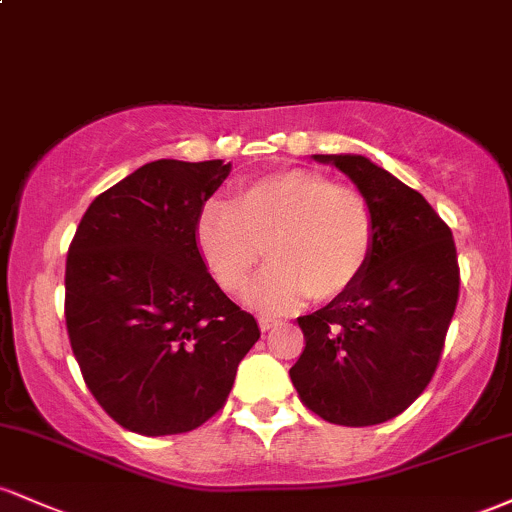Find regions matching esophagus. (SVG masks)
Here are the masks:
<instances>
[{
  "mask_svg": "<svg viewBox=\"0 0 512 512\" xmlns=\"http://www.w3.org/2000/svg\"><path fill=\"white\" fill-rule=\"evenodd\" d=\"M260 327H262V332H267V330H272V327H276V320H272V317H260Z\"/></svg>",
  "mask_w": 512,
  "mask_h": 512,
  "instance_id": "1",
  "label": "esophagus"
}]
</instances>
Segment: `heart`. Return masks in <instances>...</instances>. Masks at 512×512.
Here are the masks:
<instances>
[{"label": "heart", "mask_w": 512, "mask_h": 512, "mask_svg": "<svg viewBox=\"0 0 512 512\" xmlns=\"http://www.w3.org/2000/svg\"><path fill=\"white\" fill-rule=\"evenodd\" d=\"M197 248L221 289L262 313L296 308L303 298L332 301L366 272L375 245L373 207L354 187L325 175L284 170L238 190L236 204L209 202L197 216Z\"/></svg>", "instance_id": "b5f03b06"}]
</instances>
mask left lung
<instances>
[{
  "label": "left lung",
  "instance_id": "obj_1",
  "mask_svg": "<svg viewBox=\"0 0 512 512\" xmlns=\"http://www.w3.org/2000/svg\"><path fill=\"white\" fill-rule=\"evenodd\" d=\"M349 175L375 214L366 272L325 308L298 317L305 349L289 370L320 419L375 426L395 419L436 373L460 298L452 231L416 190L366 156H313Z\"/></svg>",
  "mask_w": 512,
  "mask_h": 512
}]
</instances>
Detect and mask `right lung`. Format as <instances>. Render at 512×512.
Returning a JSON list of instances; mask_svg holds the SVG:
<instances>
[{"label": "right lung", "mask_w": 512, "mask_h": 512, "mask_svg": "<svg viewBox=\"0 0 512 512\" xmlns=\"http://www.w3.org/2000/svg\"><path fill=\"white\" fill-rule=\"evenodd\" d=\"M228 173L223 161L146 163L93 199L69 245V344L91 395L127 431L202 426L260 339L197 248L199 211Z\"/></svg>", "instance_id": "right-lung-1"}]
</instances>
